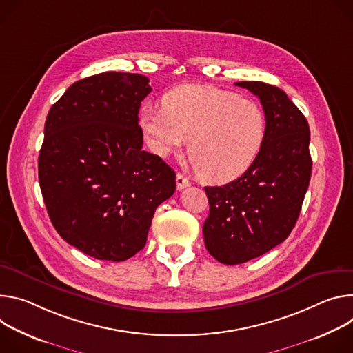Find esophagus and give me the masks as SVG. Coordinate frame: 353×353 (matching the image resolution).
Returning <instances> with one entry per match:
<instances>
[{
  "label": "esophagus",
  "mask_w": 353,
  "mask_h": 353,
  "mask_svg": "<svg viewBox=\"0 0 353 353\" xmlns=\"http://www.w3.org/2000/svg\"><path fill=\"white\" fill-rule=\"evenodd\" d=\"M190 186V181L188 178H185L182 174H178L176 175V189L181 190V189H185Z\"/></svg>",
  "instance_id": "obj_1"
}]
</instances>
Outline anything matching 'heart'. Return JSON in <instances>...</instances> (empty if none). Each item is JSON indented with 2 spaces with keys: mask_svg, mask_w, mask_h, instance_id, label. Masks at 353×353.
Instances as JSON below:
<instances>
[{
  "mask_svg": "<svg viewBox=\"0 0 353 353\" xmlns=\"http://www.w3.org/2000/svg\"><path fill=\"white\" fill-rule=\"evenodd\" d=\"M163 108L141 109L140 128L148 147L165 159L189 140V159L206 182L240 178L262 151L266 116L252 99L213 85L185 84L165 94Z\"/></svg>",
  "mask_w": 353,
  "mask_h": 353,
  "instance_id": "b5f03b06",
  "label": "heart"
}]
</instances>
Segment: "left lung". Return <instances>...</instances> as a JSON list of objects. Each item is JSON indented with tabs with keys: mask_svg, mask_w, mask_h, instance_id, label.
<instances>
[{
	"mask_svg": "<svg viewBox=\"0 0 353 353\" xmlns=\"http://www.w3.org/2000/svg\"><path fill=\"white\" fill-rule=\"evenodd\" d=\"M236 85L259 98L268 129L259 157L244 175L205 188L210 205L205 245L225 265L261 256L289 237L311 176L310 128L286 92L261 81Z\"/></svg>",
	"mask_w": 353,
	"mask_h": 353,
	"instance_id": "8db88e82",
	"label": "left lung"
}]
</instances>
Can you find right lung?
<instances>
[{
	"label": "right lung",
	"instance_id": "add662e5",
	"mask_svg": "<svg viewBox=\"0 0 353 353\" xmlns=\"http://www.w3.org/2000/svg\"><path fill=\"white\" fill-rule=\"evenodd\" d=\"M148 78L101 72L74 83L50 108L39 183L60 237L84 254L126 261L144 248L155 209L175 192V172L143 151L139 126Z\"/></svg>",
	"mask_w": 353,
	"mask_h": 353
}]
</instances>
